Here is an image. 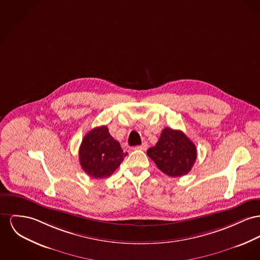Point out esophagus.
<instances>
[{"label":"esophagus","mask_w":260,"mask_h":260,"mask_svg":"<svg viewBox=\"0 0 260 260\" xmlns=\"http://www.w3.org/2000/svg\"><path fill=\"white\" fill-rule=\"evenodd\" d=\"M137 149H139V150H142V151H146V150L148 149V144H147L146 142H143L140 146L137 147Z\"/></svg>","instance_id":"esophagus-1"}]
</instances>
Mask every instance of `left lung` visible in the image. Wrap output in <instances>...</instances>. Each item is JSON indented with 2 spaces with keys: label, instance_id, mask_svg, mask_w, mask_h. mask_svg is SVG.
Returning a JSON list of instances; mask_svg holds the SVG:
<instances>
[{
  "label": "left lung",
  "instance_id": "obj_1",
  "mask_svg": "<svg viewBox=\"0 0 260 260\" xmlns=\"http://www.w3.org/2000/svg\"><path fill=\"white\" fill-rule=\"evenodd\" d=\"M147 155L162 173L177 177L190 172L197 151L194 143L182 131L165 128L156 145L148 149Z\"/></svg>",
  "mask_w": 260,
  "mask_h": 260
}]
</instances>
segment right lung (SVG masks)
I'll use <instances>...</instances> for the list:
<instances>
[{
	"instance_id": "1",
	"label": "right lung",
	"mask_w": 260,
	"mask_h": 260,
	"mask_svg": "<svg viewBox=\"0 0 260 260\" xmlns=\"http://www.w3.org/2000/svg\"><path fill=\"white\" fill-rule=\"evenodd\" d=\"M126 155L119 142L109 134L106 126L89 131L83 139L79 150L82 169L88 176L96 179L110 176Z\"/></svg>"
}]
</instances>
